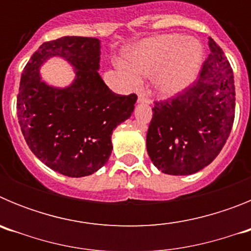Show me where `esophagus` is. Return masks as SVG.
<instances>
[{
	"label": "esophagus",
	"mask_w": 251,
	"mask_h": 251,
	"mask_svg": "<svg viewBox=\"0 0 251 251\" xmlns=\"http://www.w3.org/2000/svg\"><path fill=\"white\" fill-rule=\"evenodd\" d=\"M138 103L150 104L151 103V99L148 98V97L145 94V93H139V94H138Z\"/></svg>",
	"instance_id": "1"
}]
</instances>
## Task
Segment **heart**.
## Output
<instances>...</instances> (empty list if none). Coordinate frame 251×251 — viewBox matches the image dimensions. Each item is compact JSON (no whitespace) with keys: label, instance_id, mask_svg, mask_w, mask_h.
Returning a JSON list of instances; mask_svg holds the SVG:
<instances>
[{"label":"heart","instance_id":"obj_1","mask_svg":"<svg viewBox=\"0 0 251 251\" xmlns=\"http://www.w3.org/2000/svg\"><path fill=\"white\" fill-rule=\"evenodd\" d=\"M202 49L195 40L182 35H163L145 41L128 56L119 70L129 85L137 86L142 76L157 77V88L165 95L187 88L201 68Z\"/></svg>","mask_w":251,"mask_h":251}]
</instances>
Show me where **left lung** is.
Returning a JSON list of instances; mask_svg holds the SVG:
<instances>
[{"label": "left lung", "instance_id": "obj_1", "mask_svg": "<svg viewBox=\"0 0 251 251\" xmlns=\"http://www.w3.org/2000/svg\"><path fill=\"white\" fill-rule=\"evenodd\" d=\"M210 54L200 75L167 100L154 101L147 152L163 174L192 175L208 166L229 138L235 118L234 73L208 37Z\"/></svg>", "mask_w": 251, "mask_h": 251}]
</instances>
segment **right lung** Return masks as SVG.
<instances>
[{
	"mask_svg": "<svg viewBox=\"0 0 251 251\" xmlns=\"http://www.w3.org/2000/svg\"><path fill=\"white\" fill-rule=\"evenodd\" d=\"M61 56L75 66L68 88L49 87L38 69L49 57ZM100 41L64 36L46 41L24 68L17 94L22 134L35 156L69 177L94 174L112 153V133L134 109L136 94H115L98 73Z\"/></svg>",
	"mask_w": 251,
	"mask_h": 251,
	"instance_id": "obj_1",
	"label": "right lung"
}]
</instances>
